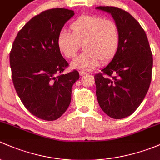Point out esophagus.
Returning <instances> with one entry per match:
<instances>
[{
	"label": "esophagus",
	"mask_w": 160,
	"mask_h": 160,
	"mask_svg": "<svg viewBox=\"0 0 160 160\" xmlns=\"http://www.w3.org/2000/svg\"><path fill=\"white\" fill-rule=\"evenodd\" d=\"M86 72H83V71H79V75L80 76H84V75H86Z\"/></svg>",
	"instance_id": "esophagus-1"
}]
</instances>
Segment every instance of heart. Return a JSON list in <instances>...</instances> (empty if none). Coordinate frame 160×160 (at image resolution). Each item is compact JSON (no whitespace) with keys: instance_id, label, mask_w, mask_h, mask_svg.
<instances>
[{"instance_id":"b5f03b06","label":"heart","mask_w":160,"mask_h":160,"mask_svg":"<svg viewBox=\"0 0 160 160\" xmlns=\"http://www.w3.org/2000/svg\"><path fill=\"white\" fill-rule=\"evenodd\" d=\"M71 33L62 30L57 37V47L66 58H72L82 44L85 52L71 62L72 68L84 72L93 70L102 62L111 60L118 52L120 31L112 20L85 14L70 25Z\"/></svg>"}]
</instances>
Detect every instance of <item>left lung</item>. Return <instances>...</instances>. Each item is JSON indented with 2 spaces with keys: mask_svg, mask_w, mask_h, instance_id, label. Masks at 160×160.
<instances>
[{
  "mask_svg": "<svg viewBox=\"0 0 160 160\" xmlns=\"http://www.w3.org/2000/svg\"><path fill=\"white\" fill-rule=\"evenodd\" d=\"M112 15L120 31L118 52L103 73L95 75L98 104L112 118L132 114L144 99L152 79V55L147 36L129 13L116 7H96Z\"/></svg>",
  "mask_w": 160,
  "mask_h": 160,
  "instance_id": "8db88e82",
  "label": "left lung"
}]
</instances>
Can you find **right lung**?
<instances>
[{
	"label": "right lung",
	"instance_id": "add662e5",
	"mask_svg": "<svg viewBox=\"0 0 160 160\" xmlns=\"http://www.w3.org/2000/svg\"><path fill=\"white\" fill-rule=\"evenodd\" d=\"M74 14L72 10L53 8L34 16L19 31L10 53L11 76L20 99L31 114L47 121L65 113L72 85L79 79L76 70L59 75L68 63L56 43Z\"/></svg>",
	"mask_w": 160,
	"mask_h": 160
}]
</instances>
